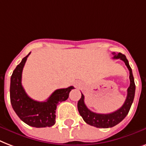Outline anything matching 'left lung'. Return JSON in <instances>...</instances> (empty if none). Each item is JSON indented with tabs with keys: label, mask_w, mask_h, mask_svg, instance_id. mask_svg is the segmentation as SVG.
Masks as SVG:
<instances>
[{
	"label": "left lung",
	"mask_w": 146,
	"mask_h": 146,
	"mask_svg": "<svg viewBox=\"0 0 146 146\" xmlns=\"http://www.w3.org/2000/svg\"><path fill=\"white\" fill-rule=\"evenodd\" d=\"M112 54L113 55V58H116V59L119 58L122 61H123L126 67L128 68L129 71L130 84L127 89V96H126V99L123 105L119 109L110 113H96L91 111L84 104V97L81 94V99L78 102V110L79 113L82 116V118L86 123L95 126L97 128H110L119 123L128 114L133 100H134V97H135V85L134 82V78H133L132 68L129 66L127 58L125 55L120 52H113Z\"/></svg>",
	"instance_id": "left-lung-1"
}]
</instances>
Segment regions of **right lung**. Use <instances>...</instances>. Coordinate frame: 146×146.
I'll list each match as a JSON object with an SVG mask.
<instances>
[{
  "instance_id": "right-lung-1",
  "label": "right lung",
  "mask_w": 146,
  "mask_h": 146,
  "mask_svg": "<svg viewBox=\"0 0 146 146\" xmlns=\"http://www.w3.org/2000/svg\"><path fill=\"white\" fill-rule=\"evenodd\" d=\"M28 55L16 67L11 78L10 97L13 110L25 123L33 127H50L55 123V112L58 103L68 98L73 86L55 90L43 102L33 100L27 95L22 86V72Z\"/></svg>"
}]
</instances>
